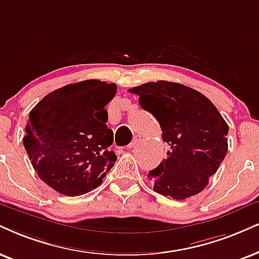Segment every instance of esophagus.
Returning a JSON list of instances; mask_svg holds the SVG:
<instances>
[{
  "label": "esophagus",
  "instance_id": "esophagus-1",
  "mask_svg": "<svg viewBox=\"0 0 259 259\" xmlns=\"http://www.w3.org/2000/svg\"><path fill=\"white\" fill-rule=\"evenodd\" d=\"M140 136H135L134 137V140H133V142L132 143H129V145L126 146V148L127 149H134V148H136L137 146H139V142H140Z\"/></svg>",
  "mask_w": 259,
  "mask_h": 259
}]
</instances>
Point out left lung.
I'll use <instances>...</instances> for the list:
<instances>
[{
	"label": "left lung",
	"instance_id": "obj_1",
	"mask_svg": "<svg viewBox=\"0 0 259 259\" xmlns=\"http://www.w3.org/2000/svg\"><path fill=\"white\" fill-rule=\"evenodd\" d=\"M140 106L155 117L167 158L148 173L158 194L185 199L199 194L227 154L228 125L207 97L184 84L156 81L133 87Z\"/></svg>",
	"mask_w": 259,
	"mask_h": 259
}]
</instances>
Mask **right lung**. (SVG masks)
Here are the masks:
<instances>
[{
    "mask_svg": "<svg viewBox=\"0 0 259 259\" xmlns=\"http://www.w3.org/2000/svg\"><path fill=\"white\" fill-rule=\"evenodd\" d=\"M116 83L86 80L49 93L32 109L24 147L39 178L65 196L96 189L113 167L105 106L116 96Z\"/></svg>",
    "mask_w": 259,
    "mask_h": 259,
    "instance_id": "obj_1",
    "label": "right lung"
}]
</instances>
